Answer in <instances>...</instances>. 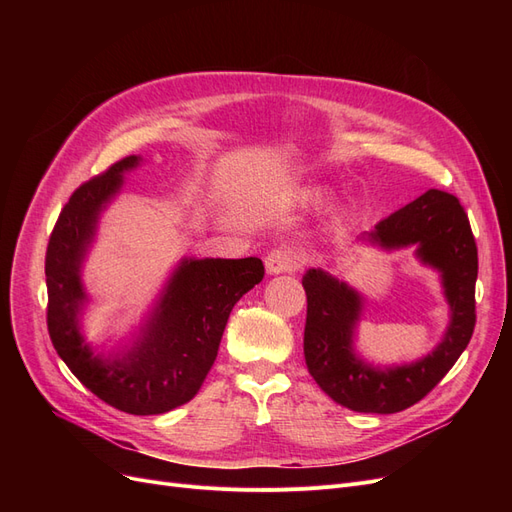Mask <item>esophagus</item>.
<instances>
[{
  "label": "esophagus",
  "instance_id": "esophagus-1",
  "mask_svg": "<svg viewBox=\"0 0 512 512\" xmlns=\"http://www.w3.org/2000/svg\"><path fill=\"white\" fill-rule=\"evenodd\" d=\"M297 256H294L292 250L288 247H275L267 256H265V269L269 275H277V273H290L297 269Z\"/></svg>",
  "mask_w": 512,
  "mask_h": 512
}]
</instances>
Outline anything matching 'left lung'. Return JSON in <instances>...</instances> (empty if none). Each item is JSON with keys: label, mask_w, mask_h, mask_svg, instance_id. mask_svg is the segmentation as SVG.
<instances>
[{"label": "left lung", "mask_w": 512, "mask_h": 512, "mask_svg": "<svg viewBox=\"0 0 512 512\" xmlns=\"http://www.w3.org/2000/svg\"><path fill=\"white\" fill-rule=\"evenodd\" d=\"M359 243L384 252L414 245V256L440 273L442 294L451 307L442 342L429 354L404 365H371L354 350L356 324L365 301L361 292L320 267L305 271L303 352L309 374L339 406L354 412L393 414L421 401L470 344L476 324V243L459 200L442 190L425 192L378 222L374 230L361 232Z\"/></svg>", "instance_id": "8db88e82"}]
</instances>
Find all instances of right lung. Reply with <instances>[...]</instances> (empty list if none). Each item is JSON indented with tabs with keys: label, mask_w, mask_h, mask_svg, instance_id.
Here are the masks:
<instances>
[{
	"label": "right lung",
	"mask_w": 512,
	"mask_h": 512,
	"mask_svg": "<svg viewBox=\"0 0 512 512\" xmlns=\"http://www.w3.org/2000/svg\"><path fill=\"white\" fill-rule=\"evenodd\" d=\"M143 162L128 156L76 190L51 232L44 273L46 324L72 374L108 406L149 416L188 404L203 386L232 307L265 277L260 258H181L132 344L96 352L81 333L89 301L81 269L102 211L123 188V175Z\"/></svg>",
	"instance_id": "right-lung-1"
}]
</instances>
